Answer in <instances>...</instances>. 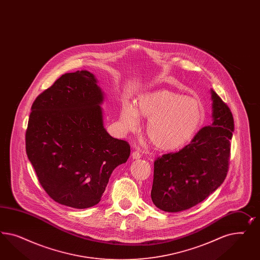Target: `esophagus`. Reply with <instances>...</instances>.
<instances>
[{
  "mask_svg": "<svg viewBox=\"0 0 260 260\" xmlns=\"http://www.w3.org/2000/svg\"><path fill=\"white\" fill-rule=\"evenodd\" d=\"M141 152L139 150H134V152H133V158L134 159H139V158H141Z\"/></svg>",
  "mask_w": 260,
  "mask_h": 260,
  "instance_id": "34e87169",
  "label": "esophagus"
}]
</instances>
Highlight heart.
<instances>
[{"instance_id":"1","label":"heart","mask_w":260,"mask_h":260,"mask_svg":"<svg viewBox=\"0 0 260 260\" xmlns=\"http://www.w3.org/2000/svg\"><path fill=\"white\" fill-rule=\"evenodd\" d=\"M139 115L149 119L147 135L159 150H179L189 144L203 124L202 104L189 96H183L167 88H160L138 96L134 108L124 105L120 121L126 132L139 125Z\"/></svg>"}]
</instances>
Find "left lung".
Wrapping results in <instances>:
<instances>
[{
	"label": "left lung",
	"instance_id": "obj_1",
	"mask_svg": "<svg viewBox=\"0 0 260 260\" xmlns=\"http://www.w3.org/2000/svg\"><path fill=\"white\" fill-rule=\"evenodd\" d=\"M213 124L202 127L182 150L154 161L151 200L160 210L177 213L202 202L225 180L234 117L213 89Z\"/></svg>",
	"mask_w": 260,
	"mask_h": 260
}]
</instances>
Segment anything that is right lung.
Returning <instances> with one entry per match:
<instances>
[{
    "label": "right lung",
    "instance_id": "right-lung-1",
    "mask_svg": "<svg viewBox=\"0 0 260 260\" xmlns=\"http://www.w3.org/2000/svg\"><path fill=\"white\" fill-rule=\"evenodd\" d=\"M103 100L94 75L78 71L57 79L32 104L26 154L41 186L59 204H98L110 174L129 156L128 143L104 127Z\"/></svg>",
    "mask_w": 260,
    "mask_h": 260
}]
</instances>
